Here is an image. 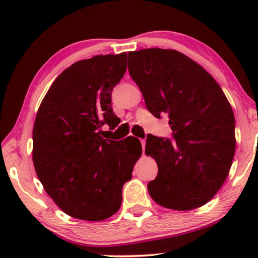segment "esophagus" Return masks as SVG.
I'll return each instance as SVG.
<instances>
[{
	"label": "esophagus",
	"instance_id": "obj_1",
	"mask_svg": "<svg viewBox=\"0 0 258 258\" xmlns=\"http://www.w3.org/2000/svg\"><path fill=\"white\" fill-rule=\"evenodd\" d=\"M141 145H142V150L145 152L146 149V140H141Z\"/></svg>",
	"mask_w": 258,
	"mask_h": 258
}]
</instances>
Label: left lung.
<instances>
[{"label":"left lung","mask_w":258,"mask_h":258,"mask_svg":"<svg viewBox=\"0 0 258 258\" xmlns=\"http://www.w3.org/2000/svg\"><path fill=\"white\" fill-rule=\"evenodd\" d=\"M128 73L157 118L168 115L174 141L147 137L158 165L148 183L155 202L174 211L207 204L228 177L235 151L234 115L211 74L176 50L128 52Z\"/></svg>","instance_id":"obj_1"}]
</instances>
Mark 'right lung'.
Masks as SVG:
<instances>
[{"label":"right lung","instance_id":"1","mask_svg":"<svg viewBox=\"0 0 258 258\" xmlns=\"http://www.w3.org/2000/svg\"><path fill=\"white\" fill-rule=\"evenodd\" d=\"M126 52L77 61L52 83L33 128V163L46 194L67 215L90 222L118 212L125 182L142 154L139 139H104L120 123L111 92L126 72Z\"/></svg>","mask_w":258,"mask_h":258}]
</instances>
